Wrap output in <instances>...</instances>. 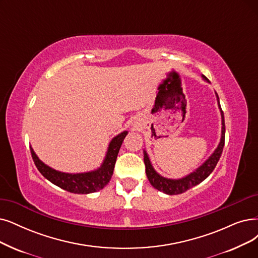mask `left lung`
<instances>
[{"instance_id":"obj_1","label":"left lung","mask_w":258,"mask_h":258,"mask_svg":"<svg viewBox=\"0 0 258 258\" xmlns=\"http://www.w3.org/2000/svg\"><path fill=\"white\" fill-rule=\"evenodd\" d=\"M203 79L205 81H209V79L203 76ZM216 97H217V101H218V107L220 109L221 112V119H222V128H221V139L220 142L218 144V147L215 149V151L213 152L212 156L205 161L200 167H198L195 171L190 172L189 174H187L186 177L181 178V179H168V178H164L162 177L161 174H159L154 168L152 167V165L150 163L149 157L147 152L144 150V163H145L146 166V174L147 178L150 182V184L154 188H157L160 191H163L164 194L167 195H179L182 192H185L186 190H188L189 188L196 186L199 183H201L203 180L207 179L210 174L212 173V171L215 169L216 165H217L221 153L223 150V146H224V138H225V125H224V115H223V111L221 109V106L219 104V97L218 94L216 93Z\"/></svg>"}]
</instances>
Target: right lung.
I'll use <instances>...</instances> for the list:
<instances>
[{
    "mask_svg": "<svg viewBox=\"0 0 258 258\" xmlns=\"http://www.w3.org/2000/svg\"><path fill=\"white\" fill-rule=\"evenodd\" d=\"M127 135L128 131H123L115 138H113L109 144L106 158L102 162L101 166L96 170L89 172L67 173L58 171L47 166L46 164L41 161L32 147H30V152H32L36 167L49 182L70 192L91 194L104 188L111 180L119 148Z\"/></svg>",
    "mask_w": 258,
    "mask_h": 258,
    "instance_id": "add662e5",
    "label": "right lung"
}]
</instances>
